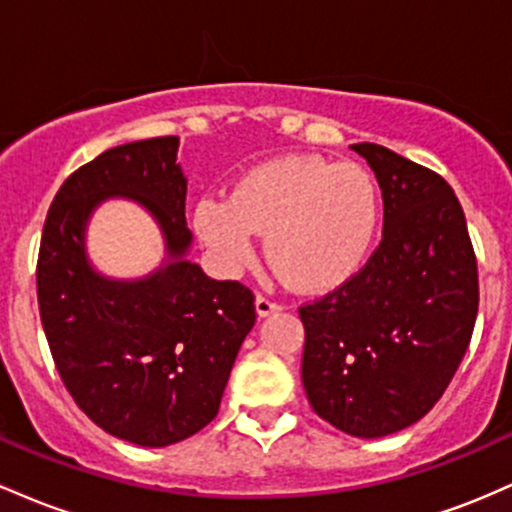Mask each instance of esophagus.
Returning a JSON list of instances; mask_svg holds the SVG:
<instances>
[{"mask_svg": "<svg viewBox=\"0 0 512 512\" xmlns=\"http://www.w3.org/2000/svg\"><path fill=\"white\" fill-rule=\"evenodd\" d=\"M280 304L278 302H273V300H268V297H263V295H258L256 297V314L258 317H271V314H275V312H280Z\"/></svg>", "mask_w": 512, "mask_h": 512, "instance_id": "1", "label": "esophagus"}]
</instances>
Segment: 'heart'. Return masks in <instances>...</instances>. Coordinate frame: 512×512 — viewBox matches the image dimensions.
I'll use <instances>...</instances> for the list:
<instances>
[{
	"label": "heart",
	"mask_w": 512,
	"mask_h": 512,
	"mask_svg": "<svg viewBox=\"0 0 512 512\" xmlns=\"http://www.w3.org/2000/svg\"><path fill=\"white\" fill-rule=\"evenodd\" d=\"M380 220L370 171L317 154L251 166L232 193H208L193 208L195 234L222 273H244L256 258V232H266L268 261L302 292L333 290L363 271Z\"/></svg>",
	"instance_id": "obj_1"
}]
</instances>
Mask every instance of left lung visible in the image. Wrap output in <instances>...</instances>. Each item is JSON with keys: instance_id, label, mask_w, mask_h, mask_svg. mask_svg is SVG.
I'll use <instances>...</instances> for the list:
<instances>
[{"instance_id": "1", "label": "left lung", "mask_w": 512, "mask_h": 512, "mask_svg": "<svg viewBox=\"0 0 512 512\" xmlns=\"http://www.w3.org/2000/svg\"><path fill=\"white\" fill-rule=\"evenodd\" d=\"M384 232L365 268L300 307L302 384L324 421L384 438L421 421L455 377L479 312V275L462 205L442 176L372 142Z\"/></svg>"}]
</instances>
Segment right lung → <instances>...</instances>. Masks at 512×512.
<instances>
[{
	"instance_id": "obj_1",
	"label": "right lung",
	"mask_w": 512,
	"mask_h": 512,
	"mask_svg": "<svg viewBox=\"0 0 512 512\" xmlns=\"http://www.w3.org/2000/svg\"><path fill=\"white\" fill-rule=\"evenodd\" d=\"M176 154L179 137H152L74 171L50 205L38 254L40 321L67 392L96 426L142 447L208 426L256 321L249 287L188 261ZM111 197L145 207L163 232L167 256L145 279H108L85 254V225Z\"/></svg>"
}]
</instances>
